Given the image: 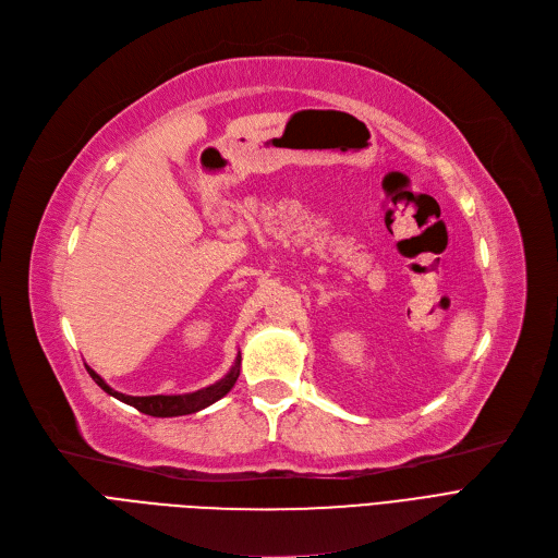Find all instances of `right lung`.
<instances>
[{
  "mask_svg": "<svg viewBox=\"0 0 558 558\" xmlns=\"http://www.w3.org/2000/svg\"><path fill=\"white\" fill-rule=\"evenodd\" d=\"M240 364H242V357L238 355V360H234V366L219 379V383L205 387V389H198L194 393H185V396H126V393L110 389L90 366H85V368H87V373H90L95 383L106 393H110L112 398L135 407L137 412H142V414H149V416H156V418H171V416H187V414L201 412V409L210 407L213 402L223 398L234 387V383H238Z\"/></svg>",
  "mask_w": 558,
  "mask_h": 558,
  "instance_id": "1",
  "label": "right lung"
}]
</instances>
